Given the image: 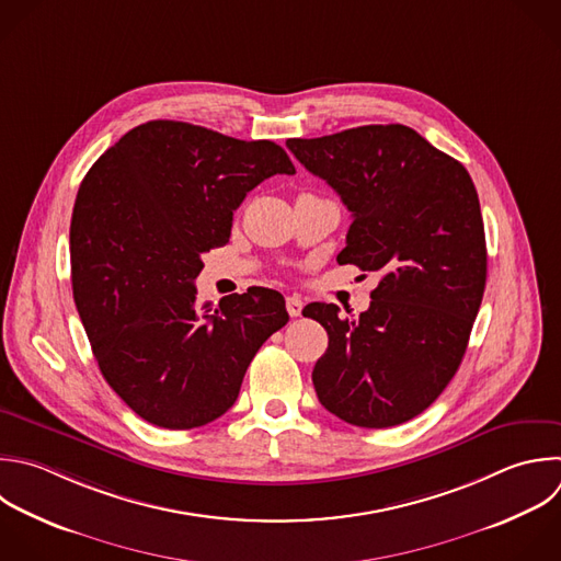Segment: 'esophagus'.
<instances>
[{
	"label": "esophagus",
	"instance_id": "esophagus-1",
	"mask_svg": "<svg viewBox=\"0 0 561 561\" xmlns=\"http://www.w3.org/2000/svg\"><path fill=\"white\" fill-rule=\"evenodd\" d=\"M287 313L291 316V318H298L300 313H302V300L298 298V296H287Z\"/></svg>",
	"mask_w": 561,
	"mask_h": 561
}]
</instances>
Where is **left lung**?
<instances>
[{
	"instance_id": "8db88e82",
	"label": "left lung",
	"mask_w": 561,
	"mask_h": 561,
	"mask_svg": "<svg viewBox=\"0 0 561 561\" xmlns=\"http://www.w3.org/2000/svg\"><path fill=\"white\" fill-rule=\"evenodd\" d=\"M287 149L353 215L337 263L379 272L357 320L337 305L302 313L329 333L316 362L320 403L359 427L421 414L456 375L480 309L486 245L465 167L403 125H366Z\"/></svg>"
}]
</instances>
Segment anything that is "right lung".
Instances as JSON below:
<instances>
[{"instance_id": "right-lung-1", "label": "right lung", "mask_w": 561, "mask_h": 561, "mask_svg": "<svg viewBox=\"0 0 561 561\" xmlns=\"http://www.w3.org/2000/svg\"><path fill=\"white\" fill-rule=\"evenodd\" d=\"M296 169L270 140L151 121L88 171L72 213L75 302L107 383L167 430L228 412L263 342L287 324L267 287L197 302L202 254L228 243L232 215L263 180Z\"/></svg>"}]
</instances>
